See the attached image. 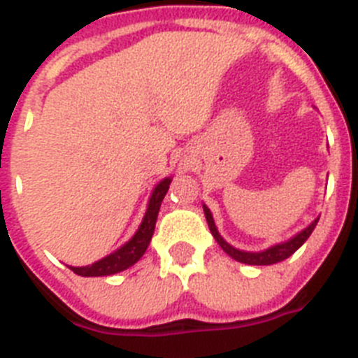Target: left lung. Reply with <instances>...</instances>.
Segmentation results:
<instances>
[{
	"instance_id": "obj_1",
	"label": "left lung",
	"mask_w": 358,
	"mask_h": 358,
	"mask_svg": "<svg viewBox=\"0 0 358 358\" xmlns=\"http://www.w3.org/2000/svg\"><path fill=\"white\" fill-rule=\"evenodd\" d=\"M202 208H204V215H206V220H208V226H210L211 235L215 236V240H217L218 245H220V248H222L224 251H226L227 255L233 258V260L240 262V264H249V265H273V264H278V262L287 260L290 255H294V252H296L297 249L301 248L303 243L306 242V238L312 235V231H314V227L317 226V222H319V218H315L314 222L310 224V226H306L305 229L299 231L296 236H292V238L287 240V242L276 243V245H273V248H268V249H265V251H260V252H248V251H240V249H235L233 245H229V243H227L222 236L218 235L217 226H215V220H213V217H211V211L208 210L206 204H202Z\"/></svg>"
}]
</instances>
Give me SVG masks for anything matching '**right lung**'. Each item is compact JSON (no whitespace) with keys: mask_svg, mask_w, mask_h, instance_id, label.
<instances>
[{"mask_svg":"<svg viewBox=\"0 0 358 358\" xmlns=\"http://www.w3.org/2000/svg\"><path fill=\"white\" fill-rule=\"evenodd\" d=\"M170 182H172V177H164L163 181L154 188V192L150 195V201H148L147 211H145L143 220H141L140 227L134 233V236L127 243H123L122 248L116 249L115 252H110L109 256H106L102 260L94 262V264L85 265V267H69L73 273L84 278L110 276V274L122 273L125 268L132 267L136 262L140 260L141 256L145 255V251H147L152 235H154L157 213H159L161 202H163L164 195L169 192Z\"/></svg>","mask_w":358,"mask_h":358,"instance_id":"obj_1","label":"right lung"}]
</instances>
